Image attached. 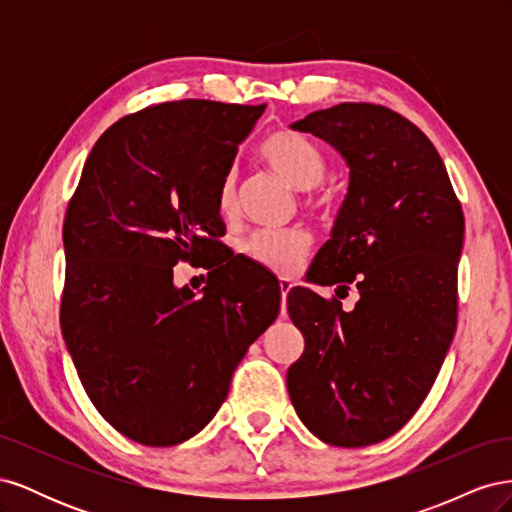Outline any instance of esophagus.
<instances>
[{"instance_id": "esophagus-1", "label": "esophagus", "mask_w": 512, "mask_h": 512, "mask_svg": "<svg viewBox=\"0 0 512 512\" xmlns=\"http://www.w3.org/2000/svg\"><path fill=\"white\" fill-rule=\"evenodd\" d=\"M280 290H282V314L286 312V297H288V292L292 290V282L290 280H286V277H282L280 280Z\"/></svg>"}]
</instances>
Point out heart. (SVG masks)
I'll return each mask as SVG.
<instances>
[{
  "instance_id": "b5f03b06",
  "label": "heart",
  "mask_w": 512,
  "mask_h": 512,
  "mask_svg": "<svg viewBox=\"0 0 512 512\" xmlns=\"http://www.w3.org/2000/svg\"><path fill=\"white\" fill-rule=\"evenodd\" d=\"M260 158L273 173L280 175L294 188L305 190L309 203L320 207L329 200V192L322 185L329 170L324 151L299 132L275 130L262 141ZM218 209L224 218H230L237 211V173L228 170L218 185ZM312 237L301 228L290 230H258L245 241V254L258 265L275 273H292L301 267Z\"/></svg>"
}]
</instances>
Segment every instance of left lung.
Masks as SVG:
<instances>
[{
  "label": "left lung",
  "mask_w": 512,
  "mask_h": 512,
  "mask_svg": "<svg viewBox=\"0 0 512 512\" xmlns=\"http://www.w3.org/2000/svg\"><path fill=\"white\" fill-rule=\"evenodd\" d=\"M350 166L348 196L309 275L361 299L288 292L305 350L288 393L307 429L333 446H369L404 427L436 382L457 329L463 211L440 153L412 121L342 102L292 123Z\"/></svg>",
  "instance_id": "8db88e82"
}]
</instances>
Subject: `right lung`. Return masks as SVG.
<instances>
[{
	"instance_id": "add662e5",
	"label": "right lung",
	"mask_w": 512,
	"mask_h": 512,
	"mask_svg": "<svg viewBox=\"0 0 512 512\" xmlns=\"http://www.w3.org/2000/svg\"><path fill=\"white\" fill-rule=\"evenodd\" d=\"M265 106L179 100L121 117L68 203L61 335L91 404L134 442L196 436L280 314L275 277L220 241L218 185ZM205 259L203 298L174 288L177 261Z\"/></svg>"
}]
</instances>
